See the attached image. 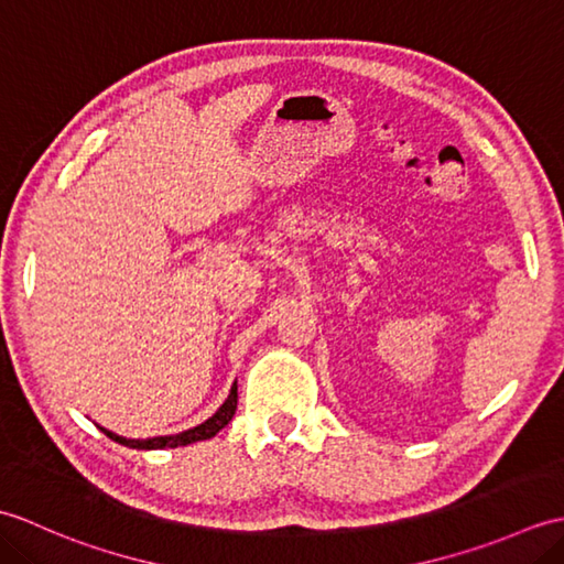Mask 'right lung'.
Wrapping results in <instances>:
<instances>
[{"label": "right lung", "instance_id": "add662e5", "mask_svg": "<svg viewBox=\"0 0 564 564\" xmlns=\"http://www.w3.org/2000/svg\"><path fill=\"white\" fill-rule=\"evenodd\" d=\"M235 410H237V380L235 386L230 390V394H227V400L220 404V410L215 412L210 419H206V422L188 429V431H182V434H172V436H154V438H123L113 434V431L99 426L106 436H109L111 441L121 443V446H128V448H138V451H154V448H176V446H188V443H196V441H206V438H213L215 434H218L220 429H225L227 424H230V419L235 416Z\"/></svg>", "mask_w": 564, "mask_h": 564}]
</instances>
